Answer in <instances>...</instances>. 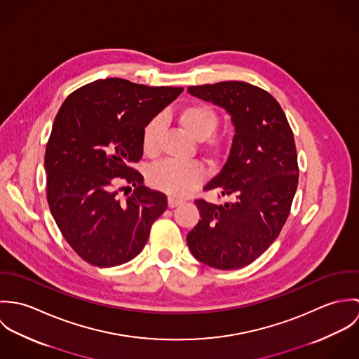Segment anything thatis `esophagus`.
Masks as SVG:
<instances>
[{"label":"esophagus","instance_id":"obj_1","mask_svg":"<svg viewBox=\"0 0 359 359\" xmlns=\"http://www.w3.org/2000/svg\"><path fill=\"white\" fill-rule=\"evenodd\" d=\"M182 203V201H180V199H177V198H174V196H168V207L170 208H174V207H177V205H180Z\"/></svg>","mask_w":359,"mask_h":359}]
</instances>
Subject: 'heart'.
I'll return each mask as SVG.
<instances>
[{"label":"heart","mask_w":359,"mask_h":359,"mask_svg":"<svg viewBox=\"0 0 359 359\" xmlns=\"http://www.w3.org/2000/svg\"><path fill=\"white\" fill-rule=\"evenodd\" d=\"M177 121L192 138L202 141V148L211 161H215L229 149L231 141L214 133L218 127L219 116L208 103L195 102L184 106L177 114ZM160 126V118L154 117L142 130V151L148 156L156 152ZM148 178L156 189L171 196H184L203 182L205 170L196 161H160L149 170Z\"/></svg>","instance_id":"1"}]
</instances>
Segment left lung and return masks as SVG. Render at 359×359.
<instances>
[{"label":"left lung","instance_id":"1","mask_svg":"<svg viewBox=\"0 0 359 359\" xmlns=\"http://www.w3.org/2000/svg\"><path fill=\"white\" fill-rule=\"evenodd\" d=\"M188 93L224 107L235 126L231 154L207 184L233 202L195 201L202 219L188 233L195 258L217 269H238L261 256L280 233L299 184L293 131L278 101L245 81L192 86Z\"/></svg>","mask_w":359,"mask_h":359}]
</instances>
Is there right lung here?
<instances>
[{
	"instance_id": "right-lung-1",
	"label": "right lung",
	"mask_w": 359,
	"mask_h": 359,
	"mask_svg": "<svg viewBox=\"0 0 359 359\" xmlns=\"http://www.w3.org/2000/svg\"><path fill=\"white\" fill-rule=\"evenodd\" d=\"M182 91L104 79L62 103L44 158L47 201L60 233L84 261L116 266L147 245L167 196L145 187L133 164L142 158L147 123Z\"/></svg>"
}]
</instances>
